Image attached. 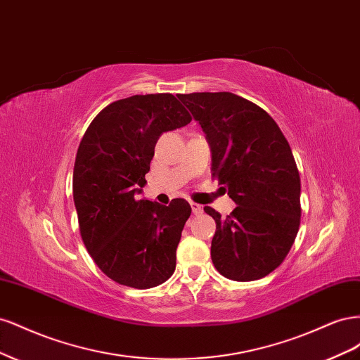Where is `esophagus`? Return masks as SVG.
<instances>
[{
    "label": "esophagus",
    "mask_w": 360,
    "mask_h": 360,
    "mask_svg": "<svg viewBox=\"0 0 360 360\" xmlns=\"http://www.w3.org/2000/svg\"><path fill=\"white\" fill-rule=\"evenodd\" d=\"M191 207H192V213H193V214H201V213L204 212L202 205H201V204H198V202H193V201H191Z\"/></svg>",
    "instance_id": "1"
}]
</instances>
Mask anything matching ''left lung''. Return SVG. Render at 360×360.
<instances>
[{
	"instance_id": "obj_1",
	"label": "left lung",
	"mask_w": 360,
	"mask_h": 360,
	"mask_svg": "<svg viewBox=\"0 0 360 360\" xmlns=\"http://www.w3.org/2000/svg\"><path fill=\"white\" fill-rule=\"evenodd\" d=\"M212 147V176L237 204L216 222L212 261L228 279L246 282L281 266L300 225V176L288 141L263 108L228 93L179 94ZM224 188V189H225Z\"/></svg>"
}]
</instances>
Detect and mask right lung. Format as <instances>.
<instances>
[{
  "instance_id": "right-lung-1",
  "label": "right lung",
  "mask_w": 360,
  "mask_h": 360,
  "mask_svg": "<svg viewBox=\"0 0 360 360\" xmlns=\"http://www.w3.org/2000/svg\"><path fill=\"white\" fill-rule=\"evenodd\" d=\"M169 93L135 94L94 117L73 168V201L82 242L103 274L138 290L160 285L176 270V250L191 216L186 200H138L159 136L191 123Z\"/></svg>"
}]
</instances>
